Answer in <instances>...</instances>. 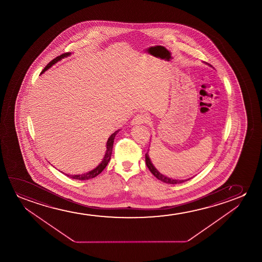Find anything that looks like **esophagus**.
Segmentation results:
<instances>
[{"mask_svg":"<svg viewBox=\"0 0 262 262\" xmlns=\"http://www.w3.org/2000/svg\"><path fill=\"white\" fill-rule=\"evenodd\" d=\"M148 121H149L148 115L146 114H139L133 118L132 123L133 125H139V124H142L144 122H147Z\"/></svg>","mask_w":262,"mask_h":262,"instance_id":"1","label":"esophagus"}]
</instances>
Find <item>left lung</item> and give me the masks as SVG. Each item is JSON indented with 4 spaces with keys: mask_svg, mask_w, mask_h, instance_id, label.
Listing matches in <instances>:
<instances>
[{
    "mask_svg": "<svg viewBox=\"0 0 262 262\" xmlns=\"http://www.w3.org/2000/svg\"><path fill=\"white\" fill-rule=\"evenodd\" d=\"M210 66H211V65H210ZM145 159H146V165H147V168L149 169V171L154 174V176H156L158 180H160L163 183H169V184H177V183H184V182H186V181L189 180L172 179V178H170V177H167V176L162 174L161 172H159L158 169L155 167V165L152 164L150 158H149L148 152L146 153V158H145Z\"/></svg>",
    "mask_w": 262,
    "mask_h": 262,
    "instance_id": "left-lung-1",
    "label": "left lung"
}]
</instances>
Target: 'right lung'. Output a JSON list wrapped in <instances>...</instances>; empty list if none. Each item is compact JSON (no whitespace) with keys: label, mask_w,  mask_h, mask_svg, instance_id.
I'll return each instance as SVG.
<instances>
[{"label":"right lung","mask_w":262,"mask_h":262,"mask_svg":"<svg viewBox=\"0 0 262 262\" xmlns=\"http://www.w3.org/2000/svg\"><path fill=\"white\" fill-rule=\"evenodd\" d=\"M72 54V53H65V54H62L61 55H59L58 57L54 58L53 61H51L46 66V68L43 69V72H41V74L43 73V72L47 71L48 69H50L53 65L55 64L56 62H58L59 61H61V59H63L64 57H68ZM119 130H116L115 133L112 134L111 136L108 138L107 142H106V150H105V154H104V158H103V160L101 162L99 165H97L96 168H94L93 170H91L90 172H85V173H81V174H67V173H64V172H62V173H64L65 176H68L70 178H72V179L75 180H90L92 179L94 177H96V176H98L99 173L102 172V171L104 170L105 167H106V165H107L108 163L110 161V159H111L112 156V151H113V146H114V141H115V138L116 136V134L119 133Z\"/></svg>","instance_id":"right-lung-1"}]
</instances>
